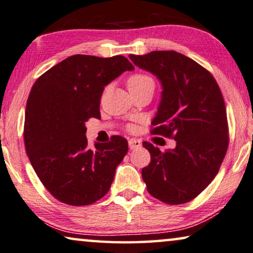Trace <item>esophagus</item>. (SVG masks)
Here are the masks:
<instances>
[{"label": "esophagus", "instance_id": "esophagus-1", "mask_svg": "<svg viewBox=\"0 0 253 253\" xmlns=\"http://www.w3.org/2000/svg\"><path fill=\"white\" fill-rule=\"evenodd\" d=\"M141 146V142L139 140H135V139H130L129 140V147L131 151H133L135 148H139Z\"/></svg>", "mask_w": 253, "mask_h": 253}]
</instances>
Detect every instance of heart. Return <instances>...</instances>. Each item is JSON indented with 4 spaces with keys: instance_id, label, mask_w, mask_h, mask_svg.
I'll use <instances>...</instances> for the list:
<instances>
[{
    "instance_id": "obj_1",
    "label": "heart",
    "mask_w": 253,
    "mask_h": 253,
    "mask_svg": "<svg viewBox=\"0 0 253 253\" xmlns=\"http://www.w3.org/2000/svg\"><path fill=\"white\" fill-rule=\"evenodd\" d=\"M152 85L154 86V80L147 74H141V73H137V74L131 75L127 79V86H129L130 91H134L141 87Z\"/></svg>"
}]
</instances>
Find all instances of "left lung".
<instances>
[{
	"instance_id": "8db88e82",
	"label": "left lung",
	"mask_w": 253,
	"mask_h": 253,
	"mask_svg": "<svg viewBox=\"0 0 253 253\" xmlns=\"http://www.w3.org/2000/svg\"><path fill=\"white\" fill-rule=\"evenodd\" d=\"M139 68L162 85L153 134L173 138V149L161 152L151 142V163L141 171L148 193L167 204H182L202 193L218 173L228 147L225 101L213 76L175 51L130 54Z\"/></svg>"
}]
</instances>
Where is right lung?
Instances as JSON below:
<instances>
[{"mask_svg": "<svg viewBox=\"0 0 253 253\" xmlns=\"http://www.w3.org/2000/svg\"><path fill=\"white\" fill-rule=\"evenodd\" d=\"M133 66L123 56L75 54L40 76L25 113V148L33 168L51 195L69 206H89L105 196L115 170L127 153V141L87 148L85 123L100 118L105 86Z\"/></svg>", "mask_w": 253, "mask_h": 253, "instance_id": "add662e5", "label": "right lung"}]
</instances>
